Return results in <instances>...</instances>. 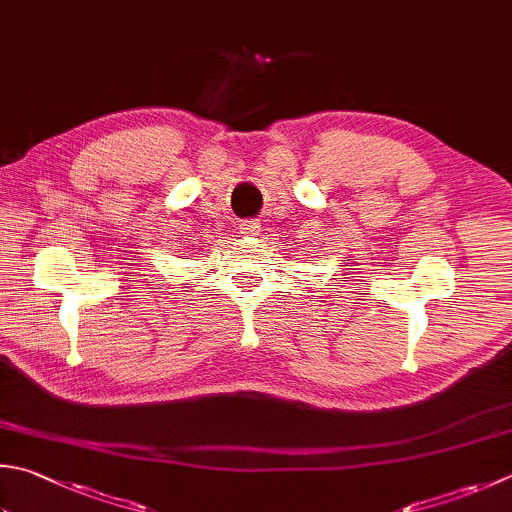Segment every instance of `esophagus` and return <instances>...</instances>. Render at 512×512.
Returning a JSON list of instances; mask_svg holds the SVG:
<instances>
[{
  "mask_svg": "<svg viewBox=\"0 0 512 512\" xmlns=\"http://www.w3.org/2000/svg\"><path fill=\"white\" fill-rule=\"evenodd\" d=\"M258 231H260L258 220H243V223H240V234L243 236H254Z\"/></svg>",
  "mask_w": 512,
  "mask_h": 512,
  "instance_id": "esophagus-1",
  "label": "esophagus"
}]
</instances>
